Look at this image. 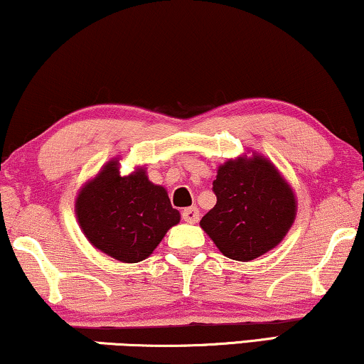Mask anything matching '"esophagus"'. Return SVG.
<instances>
[{
	"mask_svg": "<svg viewBox=\"0 0 364 364\" xmlns=\"http://www.w3.org/2000/svg\"><path fill=\"white\" fill-rule=\"evenodd\" d=\"M182 218L187 223H197L198 222V208L197 207H188L182 210Z\"/></svg>",
	"mask_w": 364,
	"mask_h": 364,
	"instance_id": "esophagus-1",
	"label": "esophagus"
}]
</instances>
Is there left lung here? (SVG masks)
<instances>
[{
    "label": "left lung",
    "mask_w": 364,
    "mask_h": 364,
    "mask_svg": "<svg viewBox=\"0 0 364 364\" xmlns=\"http://www.w3.org/2000/svg\"><path fill=\"white\" fill-rule=\"evenodd\" d=\"M217 203L200 220L202 230L227 258L250 262L275 248L296 217V196L262 154L228 159L213 181Z\"/></svg>",
    "instance_id": "left-lung-1"
}]
</instances>
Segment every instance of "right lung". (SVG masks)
Returning <instances> with one entry per match:
<instances>
[{"instance_id":"1","label":"right lung","mask_w":364,"mask_h":364,"mask_svg":"<svg viewBox=\"0 0 364 364\" xmlns=\"http://www.w3.org/2000/svg\"><path fill=\"white\" fill-rule=\"evenodd\" d=\"M74 212L89 243L122 263L146 260L181 222L166 187L149 181L146 167L122 176L117 157L79 188Z\"/></svg>"}]
</instances>
